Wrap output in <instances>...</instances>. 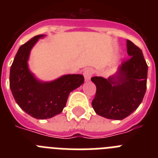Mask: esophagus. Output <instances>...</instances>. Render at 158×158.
<instances>
[{
    "label": "esophagus",
    "instance_id": "34e87169",
    "mask_svg": "<svg viewBox=\"0 0 158 158\" xmlns=\"http://www.w3.org/2000/svg\"><path fill=\"white\" fill-rule=\"evenodd\" d=\"M83 74H84V77H85V81H89V79L91 78V77L93 76V70L91 69V68H86V69H84Z\"/></svg>",
    "mask_w": 158,
    "mask_h": 158
}]
</instances>
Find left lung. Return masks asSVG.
<instances>
[{"instance_id": "1", "label": "left lung", "mask_w": 158, "mask_h": 158, "mask_svg": "<svg viewBox=\"0 0 158 158\" xmlns=\"http://www.w3.org/2000/svg\"><path fill=\"white\" fill-rule=\"evenodd\" d=\"M130 57L123 60L117 73L105 79L91 78L96 86L92 101L97 115L110 119H123L139 107L146 91L148 65L142 51L130 40L127 41Z\"/></svg>"}]
</instances>
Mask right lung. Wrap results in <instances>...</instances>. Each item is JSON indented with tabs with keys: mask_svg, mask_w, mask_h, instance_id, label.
Returning <instances> with one entry per match:
<instances>
[{
	"mask_svg": "<svg viewBox=\"0 0 158 158\" xmlns=\"http://www.w3.org/2000/svg\"><path fill=\"white\" fill-rule=\"evenodd\" d=\"M43 36H35L19 47L9 76V86L17 104L37 119L51 118L62 112L69 93L85 81L81 74L65 75L47 83L36 80L27 68V59L31 49Z\"/></svg>",
	"mask_w": 158,
	"mask_h": 158,
	"instance_id": "right-lung-1",
	"label": "right lung"
}]
</instances>
